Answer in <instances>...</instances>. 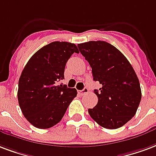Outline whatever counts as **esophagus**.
<instances>
[{"mask_svg": "<svg viewBox=\"0 0 156 156\" xmlns=\"http://www.w3.org/2000/svg\"><path fill=\"white\" fill-rule=\"evenodd\" d=\"M88 91H89V89L87 87H85L82 91H80V93H81L82 95H85V94H87L88 93Z\"/></svg>", "mask_w": 156, "mask_h": 156, "instance_id": "34e87169", "label": "esophagus"}]
</instances>
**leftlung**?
Wrapping results in <instances>:
<instances>
[{
    "mask_svg": "<svg viewBox=\"0 0 156 156\" xmlns=\"http://www.w3.org/2000/svg\"><path fill=\"white\" fill-rule=\"evenodd\" d=\"M78 49L92 68L98 101L88 109L90 116L107 129H117L135 116L141 99L139 79L127 58L105 41L78 44Z\"/></svg>",
    "mask_w": 156,
    "mask_h": 156,
    "instance_id": "obj_1",
    "label": "left lung"
}]
</instances>
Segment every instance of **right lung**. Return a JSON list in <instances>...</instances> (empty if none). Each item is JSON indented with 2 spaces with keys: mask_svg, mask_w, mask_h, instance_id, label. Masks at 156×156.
Returning a JSON list of instances; mask_svg holds the SVG:
<instances>
[{
  "mask_svg": "<svg viewBox=\"0 0 156 156\" xmlns=\"http://www.w3.org/2000/svg\"><path fill=\"white\" fill-rule=\"evenodd\" d=\"M73 53L74 44L52 42L39 49L23 69L18 85V101L30 124L47 129L60 122L77 90L58 85L64 78L67 61Z\"/></svg>",
  "mask_w": 156,
  "mask_h": 156,
  "instance_id": "right-lung-1",
  "label": "right lung"
}]
</instances>
